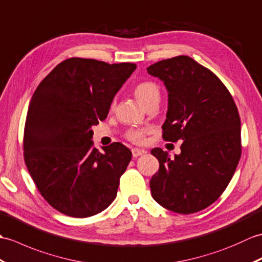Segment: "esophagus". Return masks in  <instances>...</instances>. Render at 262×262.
<instances>
[{"label":"esophagus","mask_w":262,"mask_h":262,"mask_svg":"<svg viewBox=\"0 0 262 262\" xmlns=\"http://www.w3.org/2000/svg\"><path fill=\"white\" fill-rule=\"evenodd\" d=\"M143 154H146V151H144V150L138 149V148H133V149H132V156H133V158H137V157L142 156Z\"/></svg>","instance_id":"obj_1"}]
</instances>
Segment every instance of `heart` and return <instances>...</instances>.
<instances>
[{
	"instance_id": "b5f03b06",
	"label": "heart",
	"mask_w": 262,
	"mask_h": 262,
	"mask_svg": "<svg viewBox=\"0 0 262 262\" xmlns=\"http://www.w3.org/2000/svg\"><path fill=\"white\" fill-rule=\"evenodd\" d=\"M133 92H135V96L142 106H146L149 102L156 100V98H159L160 94L158 85L154 82H150V80L137 84ZM113 106L114 103L112 104V107ZM146 133L147 131L143 129H130L126 131L125 138L133 143L141 144L144 141V138H146Z\"/></svg>"
}]
</instances>
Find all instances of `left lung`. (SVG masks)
Returning <instances> with one entry per match:
<instances>
[{
  "mask_svg": "<svg viewBox=\"0 0 262 262\" xmlns=\"http://www.w3.org/2000/svg\"><path fill=\"white\" fill-rule=\"evenodd\" d=\"M168 91L166 141L183 140L180 155L151 150L159 170L151 194L167 210L191 214L204 210L228 187L241 157V121L229 90L210 69L188 56H177L147 68Z\"/></svg>",
  "mask_w": 262,
  "mask_h": 262,
  "instance_id": "8db88e82",
  "label": "left lung"
}]
</instances>
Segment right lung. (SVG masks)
I'll list each match as a JSON object with an SVG mask.
<instances>
[{
	"mask_svg": "<svg viewBox=\"0 0 262 262\" xmlns=\"http://www.w3.org/2000/svg\"><path fill=\"white\" fill-rule=\"evenodd\" d=\"M136 68L73 57L58 63L34 91L23 156L39 193L58 212L89 217L114 201L132 154L120 142L101 154L92 126L106 119L114 95Z\"/></svg>",
	"mask_w": 262,
	"mask_h": 262,
	"instance_id": "right-lung-1",
	"label": "right lung"
}]
</instances>
